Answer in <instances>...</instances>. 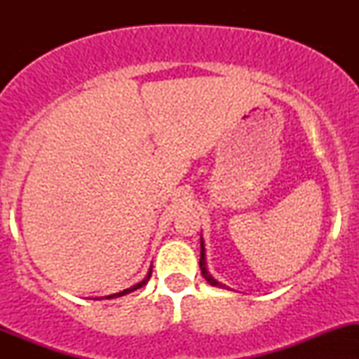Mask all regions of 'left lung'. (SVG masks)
Returning a JSON list of instances; mask_svg holds the SVG:
<instances>
[{
    "mask_svg": "<svg viewBox=\"0 0 359 359\" xmlns=\"http://www.w3.org/2000/svg\"><path fill=\"white\" fill-rule=\"evenodd\" d=\"M199 266H201V271H203V277L208 280V282L211 283V285H214V287H224V285H221L219 282H216V280L211 277V273H209L208 269H205V250H204L203 238H201V259H199Z\"/></svg>",
    "mask_w": 359,
    "mask_h": 359,
    "instance_id": "8db88e82",
    "label": "left lung"
}]
</instances>
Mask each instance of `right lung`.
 I'll return each mask as SVG.
<instances>
[{
	"instance_id": "1",
	"label": "right lung",
	"mask_w": 359,
	"mask_h": 359,
	"mask_svg": "<svg viewBox=\"0 0 359 359\" xmlns=\"http://www.w3.org/2000/svg\"><path fill=\"white\" fill-rule=\"evenodd\" d=\"M150 277H151V269L148 270V273H147V277L142 280V282H138L137 285H133V287H130V288H126V290H123V292H118V294H113V295H108V297L106 299H114V297H121V295H126V294H130V292H135V290H138V288H142L143 285H147V282L148 280H150Z\"/></svg>"
}]
</instances>
